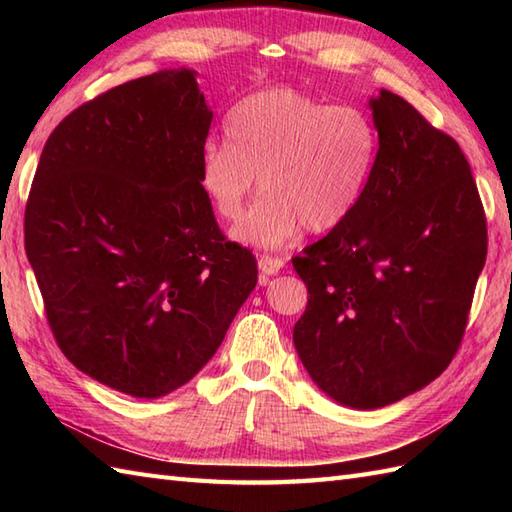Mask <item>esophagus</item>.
Here are the masks:
<instances>
[{
	"label": "esophagus",
	"mask_w": 512,
	"mask_h": 512,
	"mask_svg": "<svg viewBox=\"0 0 512 512\" xmlns=\"http://www.w3.org/2000/svg\"><path fill=\"white\" fill-rule=\"evenodd\" d=\"M284 259L281 257H273V255H262L259 257V262H257V266H259V284H266L268 281V277H275L281 268H284Z\"/></svg>",
	"instance_id": "34e87169"
}]
</instances>
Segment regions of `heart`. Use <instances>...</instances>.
<instances>
[{
  "label": "heart",
  "mask_w": 512,
  "mask_h": 512,
  "mask_svg": "<svg viewBox=\"0 0 512 512\" xmlns=\"http://www.w3.org/2000/svg\"><path fill=\"white\" fill-rule=\"evenodd\" d=\"M224 140L202 147L198 184L217 217L239 220L257 176L264 193L231 237L281 248L308 228L328 233L350 217L372 178L378 132L352 105L273 88L248 94L224 121Z\"/></svg>",
  "instance_id": "1"
}]
</instances>
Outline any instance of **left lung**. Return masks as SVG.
Wrapping results in <instances>:
<instances>
[{"label": "left lung", "mask_w": 512, "mask_h": 512, "mask_svg": "<svg viewBox=\"0 0 512 512\" xmlns=\"http://www.w3.org/2000/svg\"><path fill=\"white\" fill-rule=\"evenodd\" d=\"M378 158L347 220L292 259L308 286L297 354L325 396L378 409L449 367L486 262V217L460 145L398 94L369 99Z\"/></svg>", "instance_id": "1"}]
</instances>
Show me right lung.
Returning a JSON list of instances; mask_svg holds the SVG:
<instances>
[{
    "label": "right lung",
    "mask_w": 512,
    "mask_h": 512,
    "mask_svg": "<svg viewBox=\"0 0 512 512\" xmlns=\"http://www.w3.org/2000/svg\"><path fill=\"white\" fill-rule=\"evenodd\" d=\"M213 112L187 68L65 116L26 204V255L61 352L121 394L187 385L257 284L198 184Z\"/></svg>",
    "instance_id": "obj_1"
}]
</instances>
